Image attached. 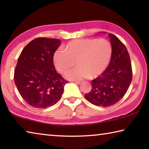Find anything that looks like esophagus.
Wrapping results in <instances>:
<instances>
[{
  "label": "esophagus",
  "mask_w": 149,
  "mask_h": 149,
  "mask_svg": "<svg viewBox=\"0 0 149 149\" xmlns=\"http://www.w3.org/2000/svg\"><path fill=\"white\" fill-rule=\"evenodd\" d=\"M74 83H75V84H77V85H79V84H81V81H74Z\"/></svg>",
  "instance_id": "1"
}]
</instances>
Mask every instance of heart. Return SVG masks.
<instances>
[{
  "mask_svg": "<svg viewBox=\"0 0 149 149\" xmlns=\"http://www.w3.org/2000/svg\"><path fill=\"white\" fill-rule=\"evenodd\" d=\"M112 51V45L106 39H76L65 45L64 50H57L53 60L60 73L68 71L76 63L78 67L68 72L65 77L71 80H80L102 74L110 64Z\"/></svg>",
  "mask_w": 149,
  "mask_h": 149,
  "instance_id": "obj_1",
  "label": "heart"
}]
</instances>
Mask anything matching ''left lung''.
Masks as SVG:
<instances>
[{"label":"left lung","mask_w":149,"mask_h":149,"mask_svg":"<svg viewBox=\"0 0 149 149\" xmlns=\"http://www.w3.org/2000/svg\"><path fill=\"white\" fill-rule=\"evenodd\" d=\"M108 36L113 50L110 64L102 74L91 81L92 89L85 95L91 104L102 107L120 101L132 79V64L127 49L116 36L111 33Z\"/></svg>","instance_id":"obj_1"}]
</instances>
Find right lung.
Returning a JSON list of instances; mask_svg holds the SVG:
<instances>
[{
    "label": "right lung",
    "mask_w": 149,
    "mask_h": 149,
    "mask_svg": "<svg viewBox=\"0 0 149 149\" xmlns=\"http://www.w3.org/2000/svg\"><path fill=\"white\" fill-rule=\"evenodd\" d=\"M60 44L56 39H35L17 59L15 84L23 99L33 107L46 108L56 104L68 82L54 68V54Z\"/></svg>",
    "instance_id": "1"
}]
</instances>
